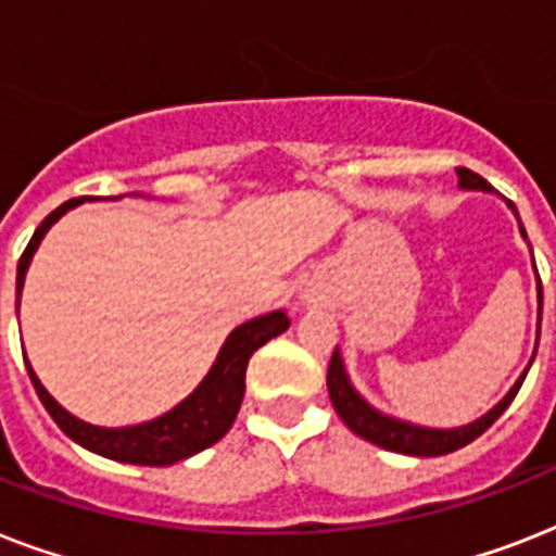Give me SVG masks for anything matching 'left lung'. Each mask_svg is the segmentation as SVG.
<instances>
[{
	"mask_svg": "<svg viewBox=\"0 0 556 556\" xmlns=\"http://www.w3.org/2000/svg\"><path fill=\"white\" fill-rule=\"evenodd\" d=\"M456 173L458 185L467 187V190H491V185H488L479 173H473V169L458 167ZM522 236H526V227H522ZM540 314H543V286H540ZM526 375L528 369L522 371V378L514 383V389L502 397L500 404L493 406L491 413L482 415L479 421L467 424V427H458V430H427V427H413V424L395 421V418H389V415H380L378 409H371L364 397L352 389V383H349L343 361H340V352L331 355L329 378L326 380H329L331 404H334L340 418L346 421L349 430L357 432L361 439L371 441V444H378V447L383 450H392V453H406V456H444V453L462 450L465 444L479 439V435L508 409V404L517 397Z\"/></svg>",
	"mask_w": 556,
	"mask_h": 556,
	"instance_id": "left-lung-1",
	"label": "left lung"
}]
</instances>
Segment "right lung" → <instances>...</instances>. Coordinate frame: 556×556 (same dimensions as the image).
Wrapping results in <instances>:
<instances>
[{
  "label": "right lung",
  "mask_w": 556,
  "mask_h": 556,
  "mask_svg": "<svg viewBox=\"0 0 556 556\" xmlns=\"http://www.w3.org/2000/svg\"><path fill=\"white\" fill-rule=\"evenodd\" d=\"M83 199H91V195H80V199H72L60 204L54 213H48L42 218V225L34 230L28 248L22 251L20 265H16V305H20V291L22 282H25V270H28V262L37 251L39 239L46 236V230L54 225L56 218L63 216L68 207H77ZM286 312L265 314V317H256V320L244 323L236 331H230V338L218 352L216 364L210 369V375L201 380V387L192 392L187 401L169 409L167 415H161L150 424H138V427H124V430H106V427H91V424L74 418L56 404L54 397L48 395L46 387L39 383V378L34 375V369L28 366L30 383L37 389L39 401L48 409V415L54 418L56 427L74 439L77 444H83L91 453H100V456L115 458V462H129V465H150V467H164L176 465L181 458L199 453V450L216 444L222 435H225L236 421V413L242 406L244 395V369H248V361L260 346H265L270 338H277L288 329Z\"/></svg>",
  "instance_id": "obj_1"
}]
</instances>
